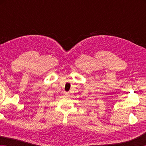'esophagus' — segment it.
<instances>
[{
    "label": "esophagus",
    "mask_w": 146,
    "mask_h": 146,
    "mask_svg": "<svg viewBox=\"0 0 146 146\" xmlns=\"http://www.w3.org/2000/svg\"><path fill=\"white\" fill-rule=\"evenodd\" d=\"M64 96H66V97H68V96L70 95V93H69V92H66V91H64Z\"/></svg>",
    "instance_id": "34e87169"
}]
</instances>
